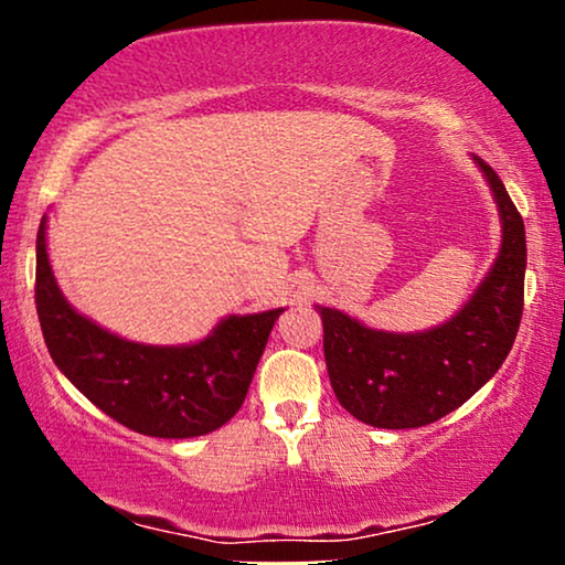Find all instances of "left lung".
Here are the masks:
<instances>
[{"instance_id": "1", "label": "left lung", "mask_w": 565, "mask_h": 565, "mask_svg": "<svg viewBox=\"0 0 565 565\" xmlns=\"http://www.w3.org/2000/svg\"><path fill=\"white\" fill-rule=\"evenodd\" d=\"M501 215V249L491 273L443 327L416 334L377 331L323 308V358L339 404L381 429L443 419L491 381L512 350L524 306V221L499 174L476 157Z\"/></svg>"}]
</instances>
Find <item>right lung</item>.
<instances>
[{"mask_svg": "<svg viewBox=\"0 0 565 565\" xmlns=\"http://www.w3.org/2000/svg\"><path fill=\"white\" fill-rule=\"evenodd\" d=\"M35 306L53 362L110 419L149 437L188 439L218 429L242 408L282 308L228 316L182 347L128 342L76 313L61 296L45 252V215L35 242Z\"/></svg>", "mask_w": 565, "mask_h": 565, "instance_id": "obj_1", "label": "right lung"}]
</instances>
